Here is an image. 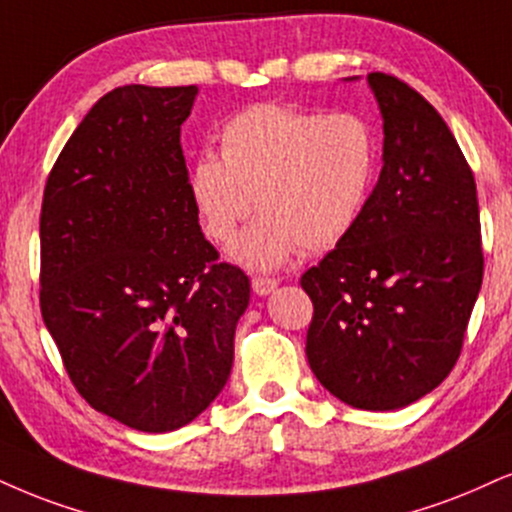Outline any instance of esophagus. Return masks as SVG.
I'll return each mask as SVG.
<instances>
[{"label":"esophagus","mask_w":512,"mask_h":512,"mask_svg":"<svg viewBox=\"0 0 512 512\" xmlns=\"http://www.w3.org/2000/svg\"><path fill=\"white\" fill-rule=\"evenodd\" d=\"M251 287H254V292H256L258 296H266V294H270V292H273V289L277 287V280H273V277H261V275H256L254 280H251Z\"/></svg>","instance_id":"1"}]
</instances>
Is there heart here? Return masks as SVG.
<instances>
[{
    "mask_svg": "<svg viewBox=\"0 0 512 512\" xmlns=\"http://www.w3.org/2000/svg\"><path fill=\"white\" fill-rule=\"evenodd\" d=\"M220 159L201 156L189 197L216 244L263 213L235 244L249 268H277L296 249L315 254L349 235L377 173L375 132L349 111L320 113L258 104L223 125Z\"/></svg>",
    "mask_w": 512,
    "mask_h": 512,
    "instance_id": "obj_1",
    "label": "heart"
}]
</instances>
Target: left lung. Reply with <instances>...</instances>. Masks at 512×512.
<instances>
[{
	"label": "left lung",
	"instance_id": "obj_1",
	"mask_svg": "<svg viewBox=\"0 0 512 512\" xmlns=\"http://www.w3.org/2000/svg\"><path fill=\"white\" fill-rule=\"evenodd\" d=\"M382 173L361 218L301 275L313 301L306 356L318 382L363 410L422 399L456 365L484 275L475 175L413 87L370 73Z\"/></svg>",
	"mask_w": 512,
	"mask_h": 512
}]
</instances>
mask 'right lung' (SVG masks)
Instances as JSON below:
<instances>
[{
  "label": "right lung",
  "mask_w": 512,
  "mask_h": 512,
  "mask_svg": "<svg viewBox=\"0 0 512 512\" xmlns=\"http://www.w3.org/2000/svg\"><path fill=\"white\" fill-rule=\"evenodd\" d=\"M194 97V85L104 94L42 197L44 325L82 399L140 432L211 406L249 306V277L220 263L189 197L180 125Z\"/></svg>",
  "instance_id": "obj_1"
}]
</instances>
